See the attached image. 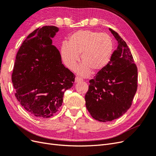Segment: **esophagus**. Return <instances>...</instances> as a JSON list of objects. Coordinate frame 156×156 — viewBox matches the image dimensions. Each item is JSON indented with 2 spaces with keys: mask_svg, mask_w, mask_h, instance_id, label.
<instances>
[{
  "mask_svg": "<svg viewBox=\"0 0 156 156\" xmlns=\"http://www.w3.org/2000/svg\"><path fill=\"white\" fill-rule=\"evenodd\" d=\"M83 81V79L81 77H77L75 79V83H79V82H81V81Z\"/></svg>",
  "mask_w": 156,
  "mask_h": 156,
  "instance_id": "obj_1",
  "label": "esophagus"
}]
</instances>
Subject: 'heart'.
Here are the masks:
<instances>
[{
  "mask_svg": "<svg viewBox=\"0 0 156 156\" xmlns=\"http://www.w3.org/2000/svg\"><path fill=\"white\" fill-rule=\"evenodd\" d=\"M114 51V42L106 33L91 30H80L71 35L68 43L63 42L61 56L66 66L74 69L79 60L82 62L77 67L78 73L84 77L91 71L98 72L107 66Z\"/></svg>",
  "mask_w": 156,
  "mask_h": 156,
  "instance_id": "heart-1",
  "label": "heart"
}]
</instances>
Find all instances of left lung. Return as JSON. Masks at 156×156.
Returning a JSON list of instances; mask_svg holds the SVG:
<instances>
[{"mask_svg":"<svg viewBox=\"0 0 156 156\" xmlns=\"http://www.w3.org/2000/svg\"><path fill=\"white\" fill-rule=\"evenodd\" d=\"M118 41L107 66L89 81L86 107L94 119L106 122L119 119L131 107L137 90V68L126 41L109 29Z\"/></svg>","mask_w":156,"mask_h":156,"instance_id":"8db88e82","label":"left lung"}]
</instances>
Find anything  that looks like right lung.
<instances>
[{
    "instance_id": "1",
    "label": "right lung",
    "mask_w": 156,
    "mask_h": 156,
    "mask_svg": "<svg viewBox=\"0 0 156 156\" xmlns=\"http://www.w3.org/2000/svg\"><path fill=\"white\" fill-rule=\"evenodd\" d=\"M59 30L44 26L27 37L19 49L12 75L15 96L32 116L46 119L62 105L64 92L72 88L75 75L62 63L52 38Z\"/></svg>"
}]
</instances>
